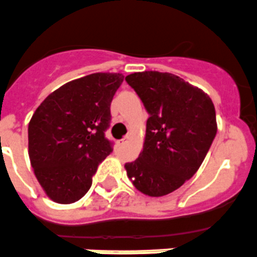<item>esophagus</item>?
<instances>
[{
  "instance_id": "obj_1",
  "label": "esophagus",
  "mask_w": 257,
  "mask_h": 257,
  "mask_svg": "<svg viewBox=\"0 0 257 257\" xmlns=\"http://www.w3.org/2000/svg\"><path fill=\"white\" fill-rule=\"evenodd\" d=\"M130 140H131V137H130V136H125L122 140H121V143H122V145H126V143L130 142Z\"/></svg>"
}]
</instances>
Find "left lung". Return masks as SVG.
I'll list each match as a JSON object with an SVG mask.
<instances>
[{"label": "left lung", "mask_w": 257, "mask_h": 257, "mask_svg": "<svg viewBox=\"0 0 257 257\" xmlns=\"http://www.w3.org/2000/svg\"><path fill=\"white\" fill-rule=\"evenodd\" d=\"M150 114L143 151L125 169L142 194L175 191L202 164L217 134L216 110L200 88L173 73L145 71L126 77Z\"/></svg>", "instance_id": "left-lung-1"}]
</instances>
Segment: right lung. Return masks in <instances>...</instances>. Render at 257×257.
I'll use <instances>...</instances> for the list:
<instances>
[{
  "instance_id": "obj_1",
  "label": "right lung",
  "mask_w": 257,
  "mask_h": 257,
  "mask_svg": "<svg viewBox=\"0 0 257 257\" xmlns=\"http://www.w3.org/2000/svg\"><path fill=\"white\" fill-rule=\"evenodd\" d=\"M121 73H93L46 96L28 126L29 158L45 194L73 203L87 194L98 165L112 152L105 137Z\"/></svg>"
}]
</instances>
